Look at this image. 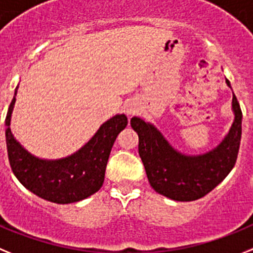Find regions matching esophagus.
I'll list each match as a JSON object with an SVG mask.
<instances>
[{
  "mask_svg": "<svg viewBox=\"0 0 253 253\" xmlns=\"http://www.w3.org/2000/svg\"><path fill=\"white\" fill-rule=\"evenodd\" d=\"M126 112H127V114H133L136 112V109H135V107L129 105V107H127L126 108Z\"/></svg>",
  "mask_w": 253,
  "mask_h": 253,
  "instance_id": "34e87169",
  "label": "esophagus"
}]
</instances>
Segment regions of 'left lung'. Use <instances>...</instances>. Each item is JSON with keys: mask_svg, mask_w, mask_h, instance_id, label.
<instances>
[{"mask_svg": "<svg viewBox=\"0 0 253 253\" xmlns=\"http://www.w3.org/2000/svg\"><path fill=\"white\" fill-rule=\"evenodd\" d=\"M227 84L230 86L228 80ZM232 107L234 122L229 133L214 150L197 157L182 155L153 125L131 118V127L139 135V155L154 190L175 201H193L208 195L229 174L242 136V111L234 94Z\"/></svg>", "mask_w": 253, "mask_h": 253, "instance_id": "1", "label": "left lung"}]
</instances>
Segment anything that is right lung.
Returning a JSON list of instances; mask_svg holds the SVG:
<instances>
[{"mask_svg":"<svg viewBox=\"0 0 253 253\" xmlns=\"http://www.w3.org/2000/svg\"><path fill=\"white\" fill-rule=\"evenodd\" d=\"M15 100L14 96L6 116V145L11 169L24 187L56 204L76 203L99 191L112 146L127 126L126 116L117 114L107 121L93 139L71 157L43 160L33 157L12 136L10 120Z\"/></svg>","mask_w":253,"mask_h":253,"instance_id":"1","label":"right lung"}]
</instances>
